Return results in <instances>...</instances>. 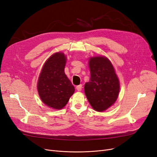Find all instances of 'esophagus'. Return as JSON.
<instances>
[{"mask_svg":"<svg viewBox=\"0 0 157 157\" xmlns=\"http://www.w3.org/2000/svg\"><path fill=\"white\" fill-rule=\"evenodd\" d=\"M76 88V90H78V91H81V89H82V85H79L77 86Z\"/></svg>","mask_w":157,"mask_h":157,"instance_id":"34e87169","label":"esophagus"}]
</instances>
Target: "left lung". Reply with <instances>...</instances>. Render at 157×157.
<instances>
[{
  "instance_id": "left-lung-1",
  "label": "left lung",
  "mask_w": 157,
  "mask_h": 157,
  "mask_svg": "<svg viewBox=\"0 0 157 157\" xmlns=\"http://www.w3.org/2000/svg\"><path fill=\"white\" fill-rule=\"evenodd\" d=\"M90 81L85 85V93L92 108L97 111L109 108L117 99L120 83L111 62L104 56L89 60Z\"/></svg>"
}]
</instances>
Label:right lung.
Returning a JSON list of instances; mask_svg holds the SVG:
<instances>
[{"label": "right lung", "mask_w": 157, "mask_h": 157, "mask_svg": "<svg viewBox=\"0 0 157 157\" xmlns=\"http://www.w3.org/2000/svg\"><path fill=\"white\" fill-rule=\"evenodd\" d=\"M66 57L56 53L49 58L41 71L37 83L42 101L56 109H62L74 92V87L66 76L64 68Z\"/></svg>", "instance_id": "add662e5"}]
</instances>
